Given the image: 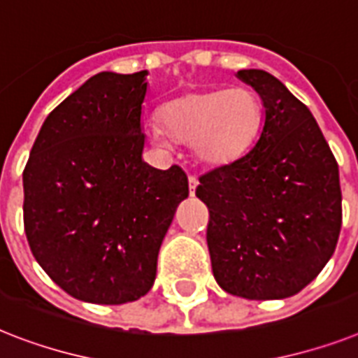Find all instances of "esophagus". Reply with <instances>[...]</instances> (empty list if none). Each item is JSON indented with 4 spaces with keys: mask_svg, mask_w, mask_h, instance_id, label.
Here are the masks:
<instances>
[{
    "mask_svg": "<svg viewBox=\"0 0 358 358\" xmlns=\"http://www.w3.org/2000/svg\"><path fill=\"white\" fill-rule=\"evenodd\" d=\"M196 185H199V180H196V176H194V174H189V189H191V194H194V189H196Z\"/></svg>",
    "mask_w": 358,
    "mask_h": 358,
    "instance_id": "34e87169",
    "label": "esophagus"
}]
</instances>
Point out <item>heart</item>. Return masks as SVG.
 Returning a JSON list of instances; mask_svg holds the SVG:
<instances>
[{
  "instance_id": "obj_1",
  "label": "heart",
  "mask_w": 358,
  "mask_h": 358,
  "mask_svg": "<svg viewBox=\"0 0 358 358\" xmlns=\"http://www.w3.org/2000/svg\"><path fill=\"white\" fill-rule=\"evenodd\" d=\"M263 123V103L248 88L199 92L165 104L158 136L174 143H193L194 154L208 165H228L245 156Z\"/></svg>"
}]
</instances>
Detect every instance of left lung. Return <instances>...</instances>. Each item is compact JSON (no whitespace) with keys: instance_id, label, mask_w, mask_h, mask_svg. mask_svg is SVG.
Wrapping results in <instances>:
<instances>
[{"instance_id":"8db88e82","label":"left lung","mask_w":358,"mask_h":358,"mask_svg":"<svg viewBox=\"0 0 358 358\" xmlns=\"http://www.w3.org/2000/svg\"><path fill=\"white\" fill-rule=\"evenodd\" d=\"M237 77L259 94L264 121L245 156L200 176L217 283L246 300L298 294L320 274L342 226L338 164L313 113L263 69Z\"/></svg>"}]
</instances>
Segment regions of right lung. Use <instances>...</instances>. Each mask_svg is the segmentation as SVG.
Masks as SVG:
<instances>
[{"label": "right lung", "instance_id": "right-lung-1", "mask_svg": "<svg viewBox=\"0 0 358 358\" xmlns=\"http://www.w3.org/2000/svg\"><path fill=\"white\" fill-rule=\"evenodd\" d=\"M147 71H103L43 121L23 169V226L34 259L77 300L134 301L150 290L174 211L178 165L141 159Z\"/></svg>", "mask_w": 358, "mask_h": 358}]
</instances>
